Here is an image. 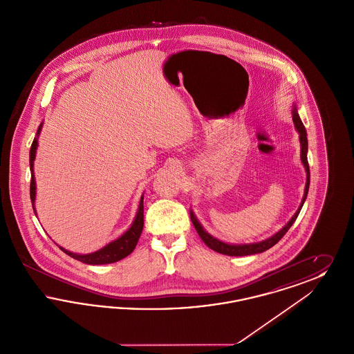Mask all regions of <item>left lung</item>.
Segmentation results:
<instances>
[{
  "label": "left lung",
  "instance_id": "left-lung-1",
  "mask_svg": "<svg viewBox=\"0 0 354 354\" xmlns=\"http://www.w3.org/2000/svg\"><path fill=\"white\" fill-rule=\"evenodd\" d=\"M292 118H293V123L300 134V143H301V160H303L304 167L306 171V185H305V192H304L303 202L300 204V208L297 209V212L293 215V218L288 221L286 227L283 230H280L276 235L272 236L270 239L264 240V241H260V243H254V244H243V245H232V244H227V243H223L218 239L212 237L209 234H207L204 230H203L201 223L198 221V219L195 218V215L192 214V211L189 212V216L192 220V224L195 227V230L198 231V234L201 236L204 244L207 247H209L211 250H214L215 252L223 253V254H228V256H247V254H254V253H261L267 250H270V247H273L279 240H281V237L286 235L288 232V230L292 227V224L295 223V220L297 219L300 211H301V207H303L304 202L306 199V195H308V189H309V183H310V172H309V165H308V158H306V152H308V139H306V131H305V127H304L303 122L299 117V113L296 110V107L293 109L292 111Z\"/></svg>",
  "mask_w": 354,
  "mask_h": 354
}]
</instances>
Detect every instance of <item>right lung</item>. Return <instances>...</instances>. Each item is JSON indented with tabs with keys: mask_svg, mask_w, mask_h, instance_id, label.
Here are the masks:
<instances>
[{
	"mask_svg": "<svg viewBox=\"0 0 354 354\" xmlns=\"http://www.w3.org/2000/svg\"><path fill=\"white\" fill-rule=\"evenodd\" d=\"M41 131V126L37 131V135ZM37 139H34L30 147V172H32V179H30V201L33 204L34 214H35V208H34V201H35V180H34L33 174V162L35 158V150H37ZM143 196L140 198L139 202V208H138V214L135 218L133 225L130 227V230L127 232H124L117 240L111 241L110 244H107L106 247H103L100 251L94 253H88V254H77V253L68 252L66 250H64L62 247H59L64 252L68 254L70 257L82 261L84 264H91V266H98V264H110V263H115L122 259H124L126 256H129L130 253L134 251L138 240L140 237V234L143 231Z\"/></svg>",
	"mask_w": 354,
	"mask_h": 354,
	"instance_id": "1",
	"label": "right lung"
}]
</instances>
